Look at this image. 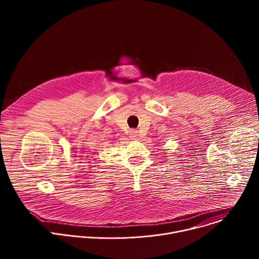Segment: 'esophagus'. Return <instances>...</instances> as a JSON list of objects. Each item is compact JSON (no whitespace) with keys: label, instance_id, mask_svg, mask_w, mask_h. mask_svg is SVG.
Wrapping results in <instances>:
<instances>
[{"label":"esophagus","instance_id":"34e87169","mask_svg":"<svg viewBox=\"0 0 259 259\" xmlns=\"http://www.w3.org/2000/svg\"><path fill=\"white\" fill-rule=\"evenodd\" d=\"M136 136H137V131H136V130H131V131H130V137L135 138Z\"/></svg>","mask_w":259,"mask_h":259}]
</instances>
